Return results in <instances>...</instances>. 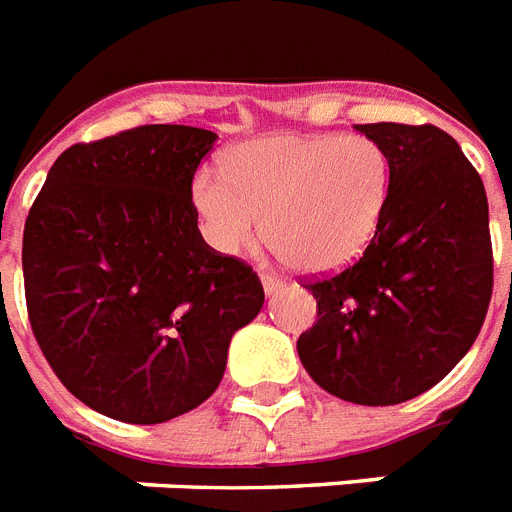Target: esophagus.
Instances as JSON below:
<instances>
[{
	"label": "esophagus",
	"instance_id": "obj_1",
	"mask_svg": "<svg viewBox=\"0 0 512 512\" xmlns=\"http://www.w3.org/2000/svg\"><path fill=\"white\" fill-rule=\"evenodd\" d=\"M261 285H264V293H267V296L272 298V296H275V293H280L285 282H282L277 275H261Z\"/></svg>",
	"mask_w": 512,
	"mask_h": 512
}]
</instances>
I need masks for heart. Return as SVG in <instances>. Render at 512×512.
Returning <instances> with one entry per match:
<instances>
[{"mask_svg":"<svg viewBox=\"0 0 512 512\" xmlns=\"http://www.w3.org/2000/svg\"><path fill=\"white\" fill-rule=\"evenodd\" d=\"M190 200L208 245L237 256L267 240L290 267L330 275L378 235L391 200V158L365 134L253 137L224 155V177L200 169Z\"/></svg>","mask_w":512,"mask_h":512,"instance_id":"b5f03b06","label":"heart"}]
</instances>
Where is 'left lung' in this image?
I'll return each mask as SVG.
<instances>
[{
    "mask_svg": "<svg viewBox=\"0 0 512 512\" xmlns=\"http://www.w3.org/2000/svg\"><path fill=\"white\" fill-rule=\"evenodd\" d=\"M391 158V200L367 251L304 285L317 322L298 357L327 394L388 407L433 388L476 341L492 298L484 182L436 126L359 124Z\"/></svg>",
    "mask_w": 512,
    "mask_h": 512,
    "instance_id": "1",
    "label": "left lung"
}]
</instances>
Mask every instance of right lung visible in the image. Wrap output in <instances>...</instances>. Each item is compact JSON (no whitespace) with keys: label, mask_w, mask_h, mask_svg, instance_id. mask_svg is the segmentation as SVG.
I'll list each match as a JSON object with an SVG mask.
<instances>
[{"label":"right lung","mask_w":512,"mask_h":512,"mask_svg":"<svg viewBox=\"0 0 512 512\" xmlns=\"http://www.w3.org/2000/svg\"><path fill=\"white\" fill-rule=\"evenodd\" d=\"M216 140L150 124L73 145L28 211L36 341L76 399L121 423H166L206 402L232 335L264 306L253 269L198 230L190 187Z\"/></svg>","instance_id":"obj_1"}]
</instances>
